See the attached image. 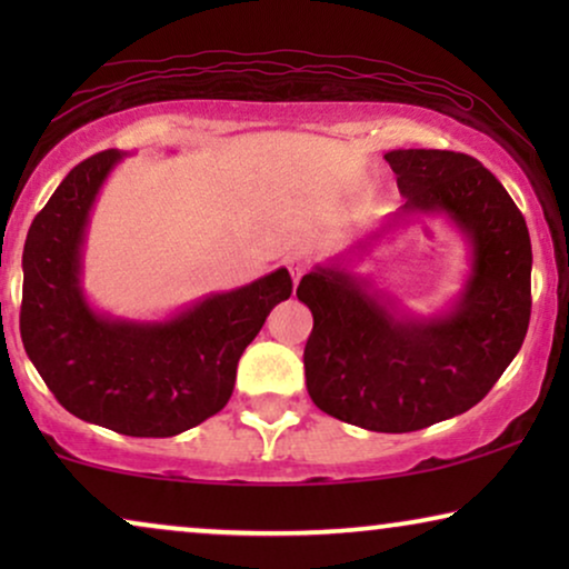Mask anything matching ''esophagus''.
<instances>
[{
	"instance_id": "esophagus-1",
	"label": "esophagus",
	"mask_w": 569,
	"mask_h": 569,
	"mask_svg": "<svg viewBox=\"0 0 569 569\" xmlns=\"http://www.w3.org/2000/svg\"><path fill=\"white\" fill-rule=\"evenodd\" d=\"M287 269H290L292 282L298 284V282H300V277L306 274V261H302L300 256H292V259H287Z\"/></svg>"
}]
</instances>
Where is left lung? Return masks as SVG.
<instances>
[{"mask_svg": "<svg viewBox=\"0 0 569 569\" xmlns=\"http://www.w3.org/2000/svg\"><path fill=\"white\" fill-rule=\"evenodd\" d=\"M401 214H446L471 243V271L448 313L415 318L368 279L316 267L298 300L313 313L306 383L313 403L372 432H415L492 391L531 321V238L502 183L463 152L391 150Z\"/></svg>", "mask_w": 569, "mask_h": 569, "instance_id": "left-lung-1", "label": "left lung"}]
</instances>
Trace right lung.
Masks as SVG:
<instances>
[{
	"mask_svg": "<svg viewBox=\"0 0 569 569\" xmlns=\"http://www.w3.org/2000/svg\"><path fill=\"white\" fill-rule=\"evenodd\" d=\"M121 158L106 150L82 160L36 214L22 251L20 333L69 415L131 438H173L228 403L240 355L271 308L290 298L292 277L277 269L168 321L96 313L80 284L84 228Z\"/></svg>",
	"mask_w": 569,
	"mask_h": 569,
	"instance_id": "obj_1",
	"label": "right lung"
}]
</instances>
